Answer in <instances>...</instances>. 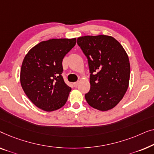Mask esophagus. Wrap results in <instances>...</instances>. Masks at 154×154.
<instances>
[{
	"mask_svg": "<svg viewBox=\"0 0 154 154\" xmlns=\"http://www.w3.org/2000/svg\"><path fill=\"white\" fill-rule=\"evenodd\" d=\"M78 84H79V82H74V83H73V85H74L75 87H77V86H78Z\"/></svg>",
	"mask_w": 154,
	"mask_h": 154,
	"instance_id": "34e87169",
	"label": "esophagus"
}]
</instances>
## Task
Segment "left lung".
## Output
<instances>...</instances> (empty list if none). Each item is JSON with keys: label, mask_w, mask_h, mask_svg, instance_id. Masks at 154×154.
Masks as SVG:
<instances>
[{"label": "left lung", "mask_w": 154, "mask_h": 154, "mask_svg": "<svg viewBox=\"0 0 154 154\" xmlns=\"http://www.w3.org/2000/svg\"><path fill=\"white\" fill-rule=\"evenodd\" d=\"M77 45L87 58L91 74L86 100L100 111L112 109L128 87L131 68L126 52L115 38L104 35L80 37Z\"/></svg>", "instance_id": "8db88e82"}]
</instances>
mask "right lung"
I'll return each mask as SVG.
<instances>
[{"instance_id":"right-lung-1","label":"right lung","mask_w":154,"mask_h":154,"mask_svg":"<svg viewBox=\"0 0 154 154\" xmlns=\"http://www.w3.org/2000/svg\"><path fill=\"white\" fill-rule=\"evenodd\" d=\"M76 44V38L43 41L30 50L23 60L20 81L23 91L38 108L52 112L62 107L71 88L62 76V61Z\"/></svg>"}]
</instances>
